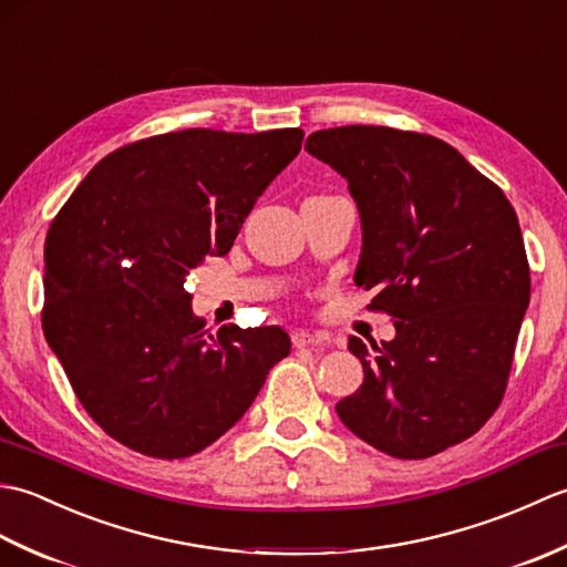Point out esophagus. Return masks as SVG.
I'll list each match as a JSON object with an SVG mask.
<instances>
[{"label": "esophagus", "mask_w": 567, "mask_h": 567, "mask_svg": "<svg viewBox=\"0 0 567 567\" xmlns=\"http://www.w3.org/2000/svg\"><path fill=\"white\" fill-rule=\"evenodd\" d=\"M292 343L295 348H309V346H327L329 336L327 333H311V331H295L292 333Z\"/></svg>", "instance_id": "1"}]
</instances>
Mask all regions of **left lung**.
<instances>
[{
    "label": "left lung",
    "mask_w": 567,
    "mask_h": 567,
    "mask_svg": "<svg viewBox=\"0 0 567 567\" xmlns=\"http://www.w3.org/2000/svg\"><path fill=\"white\" fill-rule=\"evenodd\" d=\"M348 179L363 221L355 285L396 336H351L363 384L336 404L372 449L421 461L473 436L507 392L532 295L526 248L504 192L441 138L339 126L305 146Z\"/></svg>",
    "instance_id": "obj_1"
}]
</instances>
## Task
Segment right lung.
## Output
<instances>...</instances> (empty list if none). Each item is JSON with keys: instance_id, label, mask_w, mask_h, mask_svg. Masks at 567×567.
<instances>
[{"instance_id": "obj_1", "label": "right lung", "mask_w": 567, "mask_h": 567, "mask_svg": "<svg viewBox=\"0 0 567 567\" xmlns=\"http://www.w3.org/2000/svg\"><path fill=\"white\" fill-rule=\"evenodd\" d=\"M302 138V128H185L126 143L51 221L45 341L84 412L126 449L161 461L204 451L290 355L277 327L204 329L185 280L231 250Z\"/></svg>"}]
</instances>
